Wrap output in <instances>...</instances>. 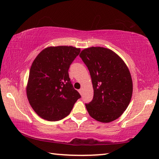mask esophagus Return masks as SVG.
Returning a JSON list of instances; mask_svg holds the SVG:
<instances>
[{"instance_id": "esophagus-1", "label": "esophagus", "mask_w": 159, "mask_h": 159, "mask_svg": "<svg viewBox=\"0 0 159 159\" xmlns=\"http://www.w3.org/2000/svg\"><path fill=\"white\" fill-rule=\"evenodd\" d=\"M79 92L80 94H82V92H83V89H80L79 90Z\"/></svg>"}]
</instances>
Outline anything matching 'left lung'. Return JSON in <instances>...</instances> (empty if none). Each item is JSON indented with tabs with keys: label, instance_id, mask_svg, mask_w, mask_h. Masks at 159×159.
<instances>
[{
	"label": "left lung",
	"instance_id": "1",
	"mask_svg": "<svg viewBox=\"0 0 159 159\" xmlns=\"http://www.w3.org/2000/svg\"><path fill=\"white\" fill-rule=\"evenodd\" d=\"M80 57L88 68L93 97L85 104L89 116L108 123L121 116L133 94V81L126 65L112 50L103 47L83 50Z\"/></svg>",
	"mask_w": 159,
	"mask_h": 159
}]
</instances>
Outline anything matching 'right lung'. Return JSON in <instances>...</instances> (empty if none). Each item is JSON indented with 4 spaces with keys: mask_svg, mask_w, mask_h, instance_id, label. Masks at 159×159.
I'll return each mask as SVG.
<instances>
[{
    "mask_svg": "<svg viewBox=\"0 0 159 159\" xmlns=\"http://www.w3.org/2000/svg\"><path fill=\"white\" fill-rule=\"evenodd\" d=\"M72 46L48 47L33 61L29 72L26 94L39 117L59 121L68 116L80 95L69 77L70 66L79 55Z\"/></svg>",
    "mask_w": 159,
    "mask_h": 159,
    "instance_id": "1",
    "label": "right lung"
}]
</instances>
